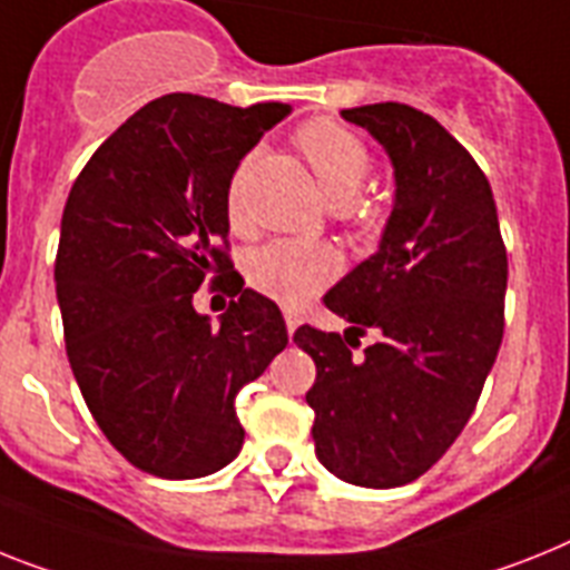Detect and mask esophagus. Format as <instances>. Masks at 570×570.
Listing matches in <instances>:
<instances>
[{
    "instance_id": "34e87169",
    "label": "esophagus",
    "mask_w": 570,
    "mask_h": 570,
    "mask_svg": "<svg viewBox=\"0 0 570 570\" xmlns=\"http://www.w3.org/2000/svg\"><path fill=\"white\" fill-rule=\"evenodd\" d=\"M284 318H286V330H289V336H293L295 330H298V324H301L298 309H284Z\"/></svg>"
}]
</instances>
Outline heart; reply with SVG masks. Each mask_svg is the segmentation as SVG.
<instances>
[{
	"mask_svg": "<svg viewBox=\"0 0 570 570\" xmlns=\"http://www.w3.org/2000/svg\"><path fill=\"white\" fill-rule=\"evenodd\" d=\"M298 147L313 167L318 188L330 205H351L371 170L367 150L351 130L336 121H309L298 130ZM228 217L240 223V176H234L226 194ZM338 257L322 243L275 240L255 248L246 261L248 284L266 298L295 307L313 298L336 277Z\"/></svg>",
	"mask_w": 570,
	"mask_h": 570,
	"instance_id": "obj_1",
	"label": "heart"
}]
</instances>
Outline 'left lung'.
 I'll use <instances>...</instances> for the list:
<instances>
[{
  "mask_svg": "<svg viewBox=\"0 0 570 570\" xmlns=\"http://www.w3.org/2000/svg\"><path fill=\"white\" fill-rule=\"evenodd\" d=\"M342 118L389 153L394 205L380 248L324 295L351 327L304 324L293 342L315 362V458L391 490L432 470L475 411L504 336L507 252L484 170L432 115L367 104ZM365 328L375 344L353 354Z\"/></svg>",
  "mask_w": 570,
  "mask_h": 570,
  "instance_id": "1",
  "label": "left lung"
}]
</instances>
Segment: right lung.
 <instances>
[{
	"label": "right lung",
	"mask_w": 570,
	"mask_h": 570,
	"mask_svg": "<svg viewBox=\"0 0 570 570\" xmlns=\"http://www.w3.org/2000/svg\"><path fill=\"white\" fill-rule=\"evenodd\" d=\"M289 112L161 95L71 185L55 263L66 353L100 432L141 472L188 481L228 466L246 434L234 400L289 342L275 301L219 248L234 170ZM205 276L238 295L219 328L193 307Z\"/></svg>",
	"instance_id": "add662e5"
}]
</instances>
